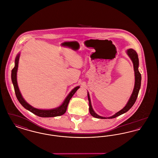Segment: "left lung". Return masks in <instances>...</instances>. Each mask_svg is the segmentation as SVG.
Segmentation results:
<instances>
[{
  "label": "left lung",
  "mask_w": 158,
  "mask_h": 158,
  "mask_svg": "<svg viewBox=\"0 0 158 158\" xmlns=\"http://www.w3.org/2000/svg\"><path fill=\"white\" fill-rule=\"evenodd\" d=\"M126 53L127 54L128 56L130 57V59L132 61L133 64V68H134V71H135V86L134 89L133 90V92L129 98L127 104L126 106L118 111L117 113H115L112 116L109 117H102L98 115L97 113L94 111V110L92 108V104H91V101H90V96L88 92V101H89V113H90L91 115L95 118H101V119H111L115 118L121 114L127 112L133 106V105L135 104V101L137 98L140 89V86H141V80H142V77H141V74L140 73L139 71V58H138V55L137 53L135 52V50L132 49V48H129L126 51Z\"/></svg>",
  "instance_id": "left-lung-1"
}]
</instances>
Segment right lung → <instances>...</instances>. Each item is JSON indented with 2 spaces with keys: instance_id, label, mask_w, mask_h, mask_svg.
<instances>
[{
  "instance_id": "right-lung-1",
  "label": "right lung",
  "mask_w": 158,
  "mask_h": 158,
  "mask_svg": "<svg viewBox=\"0 0 158 158\" xmlns=\"http://www.w3.org/2000/svg\"><path fill=\"white\" fill-rule=\"evenodd\" d=\"M19 57H20V53H18L16 56L15 60V67L12 70L11 79H12V82L14 87L16 97L18 99V101L20 102V104L23 105L26 110L30 111L31 113L41 117H57V116L63 115L66 111L68 104L70 99L75 94L76 90L80 88V86H77L71 90L70 92L68 94L66 98H65V99L64 100L63 102L58 107L52 108V109H49V110H42V109H38L36 108H34L32 106L30 105L28 103H27L26 101L23 99L18 85L17 71H18V68Z\"/></svg>"
}]
</instances>
